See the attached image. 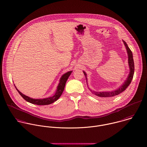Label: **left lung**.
<instances>
[{
	"label": "left lung",
	"instance_id": "1",
	"mask_svg": "<svg viewBox=\"0 0 147 147\" xmlns=\"http://www.w3.org/2000/svg\"><path fill=\"white\" fill-rule=\"evenodd\" d=\"M123 42L125 46V47H126L127 51V53L128 55V63H129V68H130V73L128 76V78H127V80L124 82L123 85L122 86H121L120 87V88H119L117 90L113 91L111 92H95V91H92L91 92H92V94H94L97 96H98V97H101V98L113 97V96H115L120 94L122 92H123L131 83L133 77H134V71H135V65H134V59H133V55H132V52L131 50L129 49V48L127 46L125 42H124L123 40ZM83 73L85 75V77H86V79L87 80V78L86 73L85 72H83Z\"/></svg>",
	"mask_w": 147,
	"mask_h": 147
}]
</instances>
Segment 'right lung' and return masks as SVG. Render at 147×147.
Listing matches in <instances>:
<instances>
[{
  "mask_svg": "<svg viewBox=\"0 0 147 147\" xmlns=\"http://www.w3.org/2000/svg\"><path fill=\"white\" fill-rule=\"evenodd\" d=\"M72 71H69L68 72H67L66 74H64L60 80V83L57 86V88L56 92V94L52 97H49V98H43V99H34L32 98H29L24 95H23L22 93H21L15 87L16 90L18 91V92H19V94L22 96V97L25 100H26L27 101L34 104H36V105H49L50 104L53 103V102H55V101H56L60 97V96L61 95L64 87H65V83L68 78V77L69 76V75H71Z\"/></svg>",
  "mask_w": 147,
  "mask_h": 147,
  "instance_id": "right-lung-1",
  "label": "right lung"
}]
</instances>
